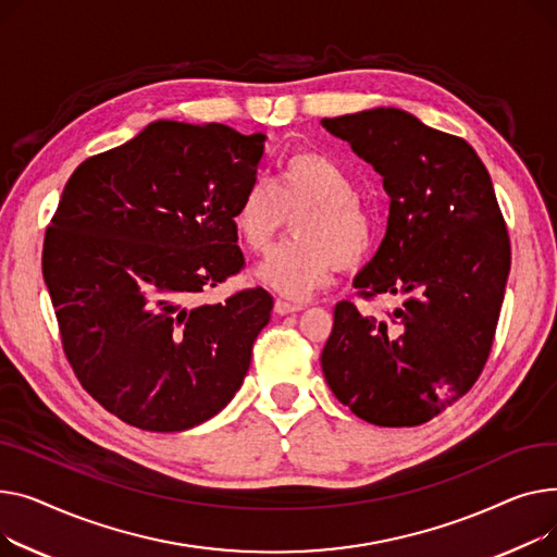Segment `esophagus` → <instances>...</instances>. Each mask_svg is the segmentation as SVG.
I'll use <instances>...</instances> for the list:
<instances>
[{
  "label": "esophagus",
  "instance_id": "1",
  "mask_svg": "<svg viewBox=\"0 0 557 557\" xmlns=\"http://www.w3.org/2000/svg\"><path fill=\"white\" fill-rule=\"evenodd\" d=\"M274 310H276V314H294V312H301V310H304V306H299V304H289V301L278 299V301L274 304Z\"/></svg>",
  "mask_w": 557,
  "mask_h": 557
}]
</instances>
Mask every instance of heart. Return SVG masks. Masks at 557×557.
<instances>
[{
	"mask_svg": "<svg viewBox=\"0 0 557 557\" xmlns=\"http://www.w3.org/2000/svg\"><path fill=\"white\" fill-rule=\"evenodd\" d=\"M294 220V240L276 249L256 278L289 299H308L329 285L337 270H352L369 256L373 220L355 195V182L329 154L301 150L285 159L276 184L256 177L243 190L234 228L253 253H265Z\"/></svg>",
	"mask_w": 557,
	"mask_h": 557,
	"instance_id": "1",
	"label": "heart"
}]
</instances>
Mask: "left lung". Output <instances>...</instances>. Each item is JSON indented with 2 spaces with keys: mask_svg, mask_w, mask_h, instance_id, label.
Returning <instances> with one entry per match:
<instances>
[{
  "mask_svg": "<svg viewBox=\"0 0 557 557\" xmlns=\"http://www.w3.org/2000/svg\"><path fill=\"white\" fill-rule=\"evenodd\" d=\"M382 175L386 234L352 281L394 294L384 319L335 306L321 352L342 405L380 428H413L466 396L493 348L510 240L493 180L474 148L398 108L323 119Z\"/></svg>",
  "mask_w": 557,
  "mask_h": 557,
  "instance_id": "obj_1",
  "label": "left lung"
}]
</instances>
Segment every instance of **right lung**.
Returning <instances> with one entry per match:
<instances>
[{
    "label": "right lung",
    "instance_id": "1",
    "mask_svg": "<svg viewBox=\"0 0 557 557\" xmlns=\"http://www.w3.org/2000/svg\"><path fill=\"white\" fill-rule=\"evenodd\" d=\"M265 135L154 121L89 157L47 228L42 274L83 388L146 432H184L240 388L272 297L198 294L240 272L234 211Z\"/></svg>",
    "mask_w": 557,
    "mask_h": 557
}]
</instances>
